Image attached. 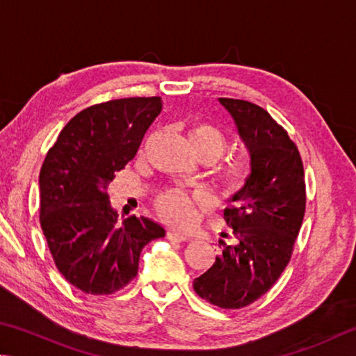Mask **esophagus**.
I'll list each match as a JSON object with an SVG mask.
<instances>
[{
    "instance_id": "34e87169",
    "label": "esophagus",
    "mask_w": 356,
    "mask_h": 356,
    "mask_svg": "<svg viewBox=\"0 0 356 356\" xmlns=\"http://www.w3.org/2000/svg\"><path fill=\"white\" fill-rule=\"evenodd\" d=\"M167 239L172 241V242H184V241H188V236L179 233L178 229L170 228V229H167Z\"/></svg>"
}]
</instances>
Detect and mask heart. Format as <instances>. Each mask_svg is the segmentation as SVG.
Returning <instances> with one entry per match:
<instances>
[{
  "label": "heart",
  "instance_id": "heart-1",
  "mask_svg": "<svg viewBox=\"0 0 356 356\" xmlns=\"http://www.w3.org/2000/svg\"><path fill=\"white\" fill-rule=\"evenodd\" d=\"M188 139L194 153L200 159L216 161L227 147V136L223 131L209 122H195L188 129ZM220 181L228 192H239L247 186L252 177V165L245 158H232L223 162L219 170ZM208 203L204 192L172 189L161 194L156 200V208L165 220L177 225H189L194 220L198 207Z\"/></svg>",
  "mask_w": 356,
  "mask_h": 356
}]
</instances>
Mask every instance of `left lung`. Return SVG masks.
Masks as SVG:
<instances>
[{"label": "left lung", "mask_w": 356, "mask_h": 356, "mask_svg": "<svg viewBox=\"0 0 356 356\" xmlns=\"http://www.w3.org/2000/svg\"><path fill=\"white\" fill-rule=\"evenodd\" d=\"M232 114L250 153L252 177L229 198L223 219L234 244L223 245L216 263L194 280L203 300L239 309L264 296L288 266L300 232L307 192L300 153L269 112L245 99L219 98Z\"/></svg>", "instance_id": "left-lung-1"}]
</instances>
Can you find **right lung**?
Instances as JSON below:
<instances>
[{
  "label": "right lung",
  "instance_id": "obj_1",
  "mask_svg": "<svg viewBox=\"0 0 356 356\" xmlns=\"http://www.w3.org/2000/svg\"><path fill=\"white\" fill-rule=\"evenodd\" d=\"M159 97L111 99L78 112L48 149L39 175L40 225L54 264L74 288L108 296L139 270L142 248L165 229L131 216L117 225L108 189L134 158Z\"/></svg>",
  "mask_w": 356,
  "mask_h": 356
}]
</instances>
